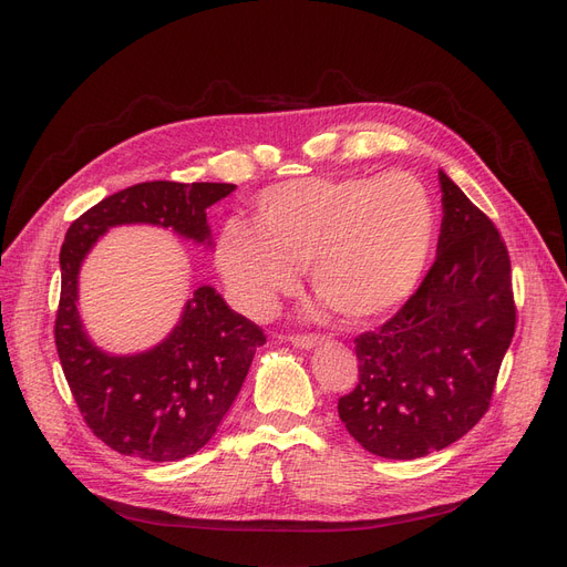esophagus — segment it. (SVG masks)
<instances>
[{
	"instance_id": "esophagus-1",
	"label": "esophagus",
	"mask_w": 567,
	"mask_h": 567,
	"mask_svg": "<svg viewBox=\"0 0 567 567\" xmlns=\"http://www.w3.org/2000/svg\"><path fill=\"white\" fill-rule=\"evenodd\" d=\"M289 343L301 350H310L322 343V337H318V333H295V337H289Z\"/></svg>"
}]
</instances>
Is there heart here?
Masks as SVG:
<instances>
[{
	"mask_svg": "<svg viewBox=\"0 0 567 567\" xmlns=\"http://www.w3.org/2000/svg\"><path fill=\"white\" fill-rule=\"evenodd\" d=\"M255 221H228L217 243V266L245 316L268 318L310 266L322 299L346 320L369 322L411 297L436 217L421 179L385 173L276 184L257 198Z\"/></svg>",
	"mask_w": 567,
	"mask_h": 567,
	"instance_id": "obj_1",
	"label": "heart"
}]
</instances>
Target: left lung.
I'll return each mask as SVG.
<instances>
[{"instance_id": "1", "label": "left lung", "mask_w": 567, "mask_h": 567, "mask_svg": "<svg viewBox=\"0 0 567 567\" xmlns=\"http://www.w3.org/2000/svg\"><path fill=\"white\" fill-rule=\"evenodd\" d=\"M439 184L436 259L394 318L354 339L360 381L339 400L354 442L390 460L442 451L484 417L516 327L505 240L444 171Z\"/></svg>"}]
</instances>
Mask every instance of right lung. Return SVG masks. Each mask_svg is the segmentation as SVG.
<instances>
[{"label":"right lung","instance_id":"obj_1","mask_svg":"<svg viewBox=\"0 0 567 567\" xmlns=\"http://www.w3.org/2000/svg\"><path fill=\"white\" fill-rule=\"evenodd\" d=\"M236 184L142 182L83 213L60 249L55 348L83 421L121 455L173 463L200 451L238 396L264 331L203 285L167 337L144 352L100 350L79 316V270L114 226L152 224L213 249L207 213Z\"/></svg>","mask_w":567,"mask_h":567}]
</instances>
